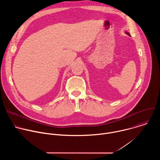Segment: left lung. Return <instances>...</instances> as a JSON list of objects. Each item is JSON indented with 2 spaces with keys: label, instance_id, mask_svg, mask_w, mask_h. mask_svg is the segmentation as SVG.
Wrapping results in <instances>:
<instances>
[{
  "label": "left lung",
  "instance_id": "1",
  "mask_svg": "<svg viewBox=\"0 0 160 160\" xmlns=\"http://www.w3.org/2000/svg\"><path fill=\"white\" fill-rule=\"evenodd\" d=\"M127 35H130V34H129L128 32H127Z\"/></svg>",
  "mask_w": 160,
  "mask_h": 160
}]
</instances>
